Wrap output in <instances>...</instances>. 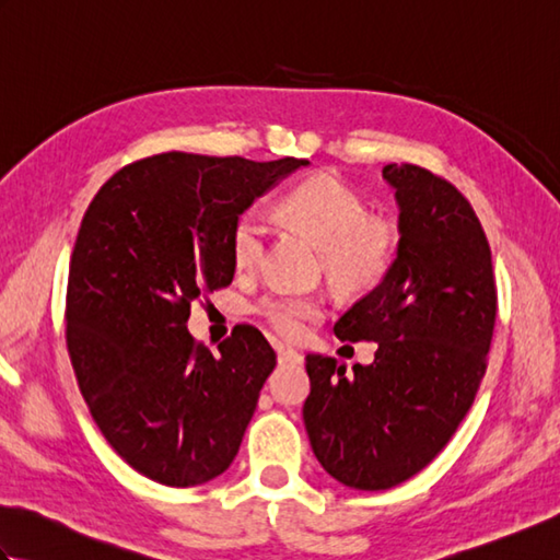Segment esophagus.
I'll use <instances>...</instances> for the list:
<instances>
[{
    "label": "esophagus",
    "instance_id": "obj_1",
    "mask_svg": "<svg viewBox=\"0 0 560 560\" xmlns=\"http://www.w3.org/2000/svg\"><path fill=\"white\" fill-rule=\"evenodd\" d=\"M279 363L281 365H301L303 363V355L293 349H279Z\"/></svg>",
    "mask_w": 560,
    "mask_h": 560
}]
</instances>
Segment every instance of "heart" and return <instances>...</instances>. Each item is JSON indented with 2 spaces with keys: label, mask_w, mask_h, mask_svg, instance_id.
I'll return each mask as SVG.
<instances>
[{
  "label": "heart",
  "mask_w": 560,
  "mask_h": 560,
  "mask_svg": "<svg viewBox=\"0 0 560 560\" xmlns=\"http://www.w3.org/2000/svg\"><path fill=\"white\" fill-rule=\"evenodd\" d=\"M281 217L323 249L329 279L341 289H365L385 277L397 255V233L387 223L368 219L365 201L335 175H315L281 199ZM267 247V223L245 211L231 233L235 267L253 271ZM259 315L287 339L305 335L323 307L303 295H267Z\"/></svg>",
  "instance_id": "1"
}]
</instances>
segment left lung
Wrapping results in <instances>:
<instances>
[{"instance_id": "8db88e82", "label": "left lung", "mask_w": 560, "mask_h": 560, "mask_svg": "<svg viewBox=\"0 0 560 560\" xmlns=\"http://www.w3.org/2000/svg\"><path fill=\"white\" fill-rule=\"evenodd\" d=\"M397 255L335 335L375 341V361L307 353L303 421L317 462L355 491H385L421 471L457 431L486 371L495 325L491 247L471 205L411 163H389Z\"/></svg>"}]
</instances>
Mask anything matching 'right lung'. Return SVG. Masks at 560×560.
I'll return each mask as SVG.
<instances>
[{
    "label": "right lung",
    "instance_id": "1",
    "mask_svg": "<svg viewBox=\"0 0 560 560\" xmlns=\"http://www.w3.org/2000/svg\"><path fill=\"white\" fill-rule=\"evenodd\" d=\"M305 165L171 151L115 173L83 213L67 349L105 440L153 481L207 483L237 455L277 353L253 325L211 353L189 335V305L229 287L235 221Z\"/></svg>",
    "mask_w": 560,
    "mask_h": 560
}]
</instances>
